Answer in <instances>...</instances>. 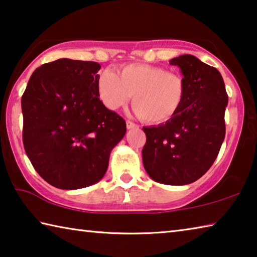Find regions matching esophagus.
<instances>
[{"instance_id":"obj_1","label":"esophagus","mask_w":257,"mask_h":257,"mask_svg":"<svg viewBox=\"0 0 257 257\" xmlns=\"http://www.w3.org/2000/svg\"><path fill=\"white\" fill-rule=\"evenodd\" d=\"M135 128H138V125L136 123H134L133 121H127V129H135Z\"/></svg>"}]
</instances>
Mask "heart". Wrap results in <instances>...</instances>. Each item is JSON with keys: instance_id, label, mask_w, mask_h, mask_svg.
<instances>
[{"instance_id": "obj_1", "label": "heart", "mask_w": 257, "mask_h": 257, "mask_svg": "<svg viewBox=\"0 0 257 257\" xmlns=\"http://www.w3.org/2000/svg\"><path fill=\"white\" fill-rule=\"evenodd\" d=\"M104 105L116 110L133 95L135 113L151 124L168 122L175 116L186 96V81L177 72L162 67L132 63L114 71L104 70L97 84Z\"/></svg>"}]
</instances>
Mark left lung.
Instances as JSON below:
<instances>
[{
  "label": "left lung",
  "mask_w": 257,
  "mask_h": 257,
  "mask_svg": "<svg viewBox=\"0 0 257 257\" xmlns=\"http://www.w3.org/2000/svg\"><path fill=\"white\" fill-rule=\"evenodd\" d=\"M186 81V96L168 122L144 127L143 163L152 179L181 186L196 181L212 167L225 136L228 94L221 73L196 56L170 60Z\"/></svg>",
  "instance_id": "8db88e82"
}]
</instances>
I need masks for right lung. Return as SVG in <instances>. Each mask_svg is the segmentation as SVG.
Instances as JSON below:
<instances>
[{
    "mask_svg": "<svg viewBox=\"0 0 257 257\" xmlns=\"http://www.w3.org/2000/svg\"><path fill=\"white\" fill-rule=\"evenodd\" d=\"M93 61L59 59L37 68L21 97L23 142L35 170L60 189H79L105 175L125 121L99 99Z\"/></svg>",
    "mask_w": 257,
    "mask_h": 257,
    "instance_id": "1",
    "label": "right lung"
}]
</instances>
